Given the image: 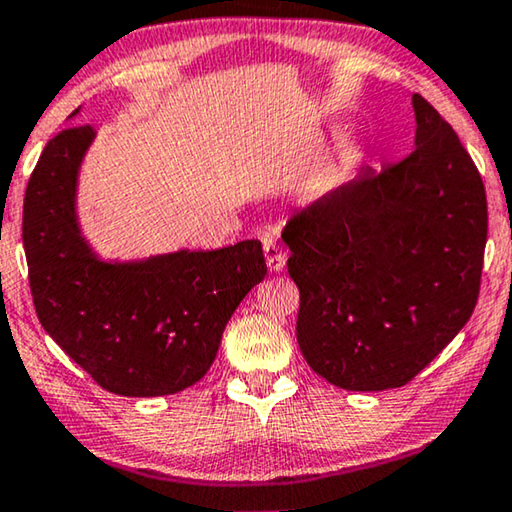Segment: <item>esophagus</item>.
<instances>
[{
  "instance_id": "1",
  "label": "esophagus",
  "mask_w": 512,
  "mask_h": 512,
  "mask_svg": "<svg viewBox=\"0 0 512 512\" xmlns=\"http://www.w3.org/2000/svg\"><path fill=\"white\" fill-rule=\"evenodd\" d=\"M264 257H266V266H269V271H282L285 269V262H287V255L282 246L275 239H266L264 241Z\"/></svg>"
}]
</instances>
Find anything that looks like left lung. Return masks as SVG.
<instances>
[{
  "mask_svg": "<svg viewBox=\"0 0 512 512\" xmlns=\"http://www.w3.org/2000/svg\"><path fill=\"white\" fill-rule=\"evenodd\" d=\"M415 150L291 216L282 241L300 291L298 346L328 383H410L458 335L481 289L488 200L453 127L412 95Z\"/></svg>",
  "mask_w": 512,
  "mask_h": 512,
  "instance_id": "obj_1",
  "label": "left lung"
}]
</instances>
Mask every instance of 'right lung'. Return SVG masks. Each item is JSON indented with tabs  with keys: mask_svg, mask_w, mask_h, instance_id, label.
Masks as SVG:
<instances>
[{
	"mask_svg": "<svg viewBox=\"0 0 512 512\" xmlns=\"http://www.w3.org/2000/svg\"><path fill=\"white\" fill-rule=\"evenodd\" d=\"M93 139L88 125L63 129L29 177L22 241L36 314L107 392L177 394L209 371L230 316L264 280L262 243L102 259L77 216L79 168Z\"/></svg>",
	"mask_w": 512,
	"mask_h": 512,
	"instance_id": "obj_1",
	"label": "right lung"
}]
</instances>
